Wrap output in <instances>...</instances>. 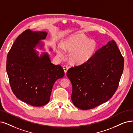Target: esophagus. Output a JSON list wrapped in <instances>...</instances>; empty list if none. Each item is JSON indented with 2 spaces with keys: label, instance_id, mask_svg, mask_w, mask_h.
I'll return each instance as SVG.
<instances>
[{
  "label": "esophagus",
  "instance_id": "esophagus-1",
  "mask_svg": "<svg viewBox=\"0 0 133 133\" xmlns=\"http://www.w3.org/2000/svg\"><path fill=\"white\" fill-rule=\"evenodd\" d=\"M63 70H64V72H65V73H66L67 71H68V67L67 66H66V65H64L63 66Z\"/></svg>",
  "mask_w": 133,
  "mask_h": 133
}]
</instances>
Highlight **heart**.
Segmentation results:
<instances>
[{
	"mask_svg": "<svg viewBox=\"0 0 133 133\" xmlns=\"http://www.w3.org/2000/svg\"><path fill=\"white\" fill-rule=\"evenodd\" d=\"M64 50L70 52L69 60L73 63H83L87 62L94 55L97 49L96 42L89 40L83 34H78L67 39L62 43ZM60 56H63L61 49H58Z\"/></svg>",
	"mask_w": 133,
	"mask_h": 133,
	"instance_id": "obj_1",
	"label": "heart"
}]
</instances>
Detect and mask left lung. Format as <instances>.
Listing matches in <instances>:
<instances>
[{
	"instance_id": "left-lung-1",
	"label": "left lung",
	"mask_w": 133,
	"mask_h": 133,
	"mask_svg": "<svg viewBox=\"0 0 133 133\" xmlns=\"http://www.w3.org/2000/svg\"><path fill=\"white\" fill-rule=\"evenodd\" d=\"M124 63V58L112 40L90 60L70 68L67 76L72 85L73 104L87 110L109 100L118 87Z\"/></svg>"
}]
</instances>
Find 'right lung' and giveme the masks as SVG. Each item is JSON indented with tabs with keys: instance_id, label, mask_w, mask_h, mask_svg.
Listing matches in <instances>:
<instances>
[{
	"instance_id": "right-lung-1",
	"label": "right lung",
	"mask_w": 133,
	"mask_h": 133,
	"mask_svg": "<svg viewBox=\"0 0 133 133\" xmlns=\"http://www.w3.org/2000/svg\"><path fill=\"white\" fill-rule=\"evenodd\" d=\"M46 35L27 29L18 36L7 56L6 72L13 93L33 106L48 104L54 83L65 76L61 66L51 63L47 54L39 57L33 49Z\"/></svg>"
}]
</instances>
